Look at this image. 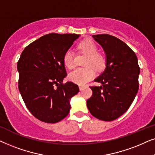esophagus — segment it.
I'll return each instance as SVG.
<instances>
[{
	"label": "esophagus",
	"instance_id": "34e87169",
	"mask_svg": "<svg viewBox=\"0 0 155 155\" xmlns=\"http://www.w3.org/2000/svg\"><path fill=\"white\" fill-rule=\"evenodd\" d=\"M84 86H79V90L80 91L84 90Z\"/></svg>",
	"mask_w": 155,
	"mask_h": 155
}]
</instances>
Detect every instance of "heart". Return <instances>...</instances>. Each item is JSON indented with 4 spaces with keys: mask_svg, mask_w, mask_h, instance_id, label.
<instances>
[{
    "mask_svg": "<svg viewBox=\"0 0 155 155\" xmlns=\"http://www.w3.org/2000/svg\"><path fill=\"white\" fill-rule=\"evenodd\" d=\"M78 48L82 53L87 55L85 68H77L69 74V79L74 83L80 84H86L92 79L95 76V69L100 70L104 65L103 57L98 53V47L96 44L90 40L82 41L78 45ZM64 64L68 69H72L75 65L74 54L71 49H68L63 57Z\"/></svg>",
    "mask_w": 155,
    "mask_h": 155,
    "instance_id": "b5f03b06",
    "label": "heart"
}]
</instances>
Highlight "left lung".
Wrapping results in <instances>:
<instances>
[{
	"label": "left lung",
	"instance_id": "left-lung-1",
	"mask_svg": "<svg viewBox=\"0 0 155 155\" xmlns=\"http://www.w3.org/2000/svg\"><path fill=\"white\" fill-rule=\"evenodd\" d=\"M104 49L106 69L94 80L100 86H91L93 94L87 107L93 116L112 121L125 113L139 88L140 67L135 52L114 36L108 34L92 36Z\"/></svg>",
	"mask_w": 155,
	"mask_h": 155
}]
</instances>
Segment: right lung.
Returning a JSON list of instances; mask_svg holds the SVG:
<instances>
[{"label": "right lung", "instance_id": "1", "mask_svg": "<svg viewBox=\"0 0 155 155\" xmlns=\"http://www.w3.org/2000/svg\"><path fill=\"white\" fill-rule=\"evenodd\" d=\"M76 34L50 33L27 46L18 61V88L30 112L42 122L55 123L69 114L70 100L78 94L68 81L63 57L79 38Z\"/></svg>", "mask_w": 155, "mask_h": 155}]
</instances>
